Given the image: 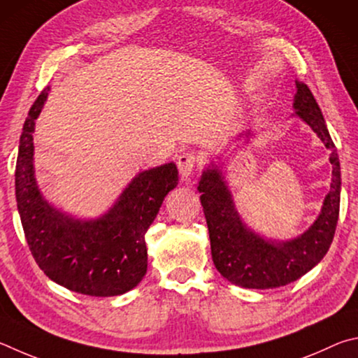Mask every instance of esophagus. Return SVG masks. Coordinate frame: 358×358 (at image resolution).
Returning a JSON list of instances; mask_svg holds the SVG:
<instances>
[{"mask_svg":"<svg viewBox=\"0 0 358 358\" xmlns=\"http://www.w3.org/2000/svg\"><path fill=\"white\" fill-rule=\"evenodd\" d=\"M195 163H196V157L193 152H184L178 157V168H179V174L184 180L190 179V176L193 174V169H195Z\"/></svg>","mask_w":358,"mask_h":358,"instance_id":"obj_1","label":"esophagus"}]
</instances>
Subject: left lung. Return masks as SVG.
Returning a JSON list of instances; mask_svg holds the SVG:
<instances>
[{"mask_svg": "<svg viewBox=\"0 0 358 358\" xmlns=\"http://www.w3.org/2000/svg\"><path fill=\"white\" fill-rule=\"evenodd\" d=\"M292 117H299L315 131L325 148L331 150L330 190L322 201L316 220L302 234L280 241L267 237L248 227L236 208L233 192L228 185L224 162L217 155L204 166L198 192L208 222L212 259L217 271L231 283L247 289H272L292 283L317 266L329 252L340 215L341 173L335 144L327 124L310 87L296 80ZM256 131L245 130L231 138L237 148L248 144ZM243 144H240V141Z\"/></svg>", "mask_w": 358, "mask_h": 358, "instance_id": "left-lung-1", "label": "left lung"}]
</instances>
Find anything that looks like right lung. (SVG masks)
<instances>
[{
	"label": "right lung",
	"instance_id": "1",
	"mask_svg": "<svg viewBox=\"0 0 358 358\" xmlns=\"http://www.w3.org/2000/svg\"><path fill=\"white\" fill-rule=\"evenodd\" d=\"M50 86L31 106L20 135L15 165V198L24 237L39 267L55 283L92 297L121 296L148 271L144 234L163 199L179 182L174 162L138 173L108 210L80 218L43 196L34 169L36 119Z\"/></svg>",
	"mask_w": 358,
	"mask_h": 358
}]
</instances>
